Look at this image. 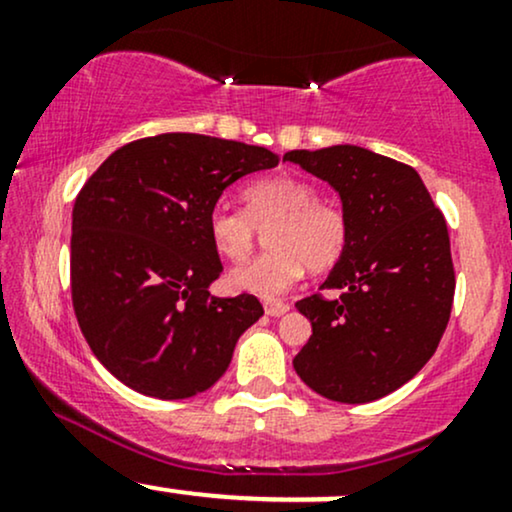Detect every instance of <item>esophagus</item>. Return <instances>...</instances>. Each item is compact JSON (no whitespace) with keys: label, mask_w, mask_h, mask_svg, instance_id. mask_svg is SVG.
<instances>
[{"label":"esophagus","mask_w":512,"mask_h":512,"mask_svg":"<svg viewBox=\"0 0 512 512\" xmlns=\"http://www.w3.org/2000/svg\"><path fill=\"white\" fill-rule=\"evenodd\" d=\"M286 310H289V303L276 301V298H267V301H264V313H267V315L279 317V315H284Z\"/></svg>","instance_id":"esophagus-1"}]
</instances>
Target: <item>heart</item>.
<instances>
[{
    "mask_svg": "<svg viewBox=\"0 0 512 512\" xmlns=\"http://www.w3.org/2000/svg\"><path fill=\"white\" fill-rule=\"evenodd\" d=\"M245 211L226 204L211 209L209 238L216 252L243 262L267 225L269 250L233 269L228 281L236 291L276 296L296 284L310 267L325 272L342 260L349 223L339 204L317 197L315 187L296 175H272L243 192Z\"/></svg>",
    "mask_w": 512,
    "mask_h": 512,
    "instance_id": "obj_1",
    "label": "heart"
}]
</instances>
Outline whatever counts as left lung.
<instances>
[{"mask_svg": "<svg viewBox=\"0 0 512 512\" xmlns=\"http://www.w3.org/2000/svg\"><path fill=\"white\" fill-rule=\"evenodd\" d=\"M284 161L342 197L349 240L322 293L296 308L313 325L293 368L317 395L344 404L380 399L414 378L448 327L455 267L448 223L419 173L361 146L289 151Z\"/></svg>", "mask_w": 512, "mask_h": 512, "instance_id": "8db88e82", "label": "left lung"}]
</instances>
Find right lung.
<instances>
[{"mask_svg":"<svg viewBox=\"0 0 512 512\" xmlns=\"http://www.w3.org/2000/svg\"><path fill=\"white\" fill-rule=\"evenodd\" d=\"M279 156L168 132L117 149L72 211V303L88 346L120 383L158 399L209 390L264 315L250 293L216 298L209 214L228 185Z\"/></svg>","mask_w":512,"mask_h":512,"instance_id":"obj_1","label":"right lung"}]
</instances>
